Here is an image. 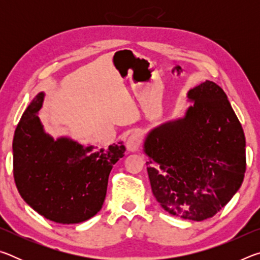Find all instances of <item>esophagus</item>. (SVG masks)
Wrapping results in <instances>:
<instances>
[{"mask_svg": "<svg viewBox=\"0 0 260 260\" xmlns=\"http://www.w3.org/2000/svg\"><path fill=\"white\" fill-rule=\"evenodd\" d=\"M141 147V138L139 134L133 133L126 141V148L131 152L138 151Z\"/></svg>", "mask_w": 260, "mask_h": 260, "instance_id": "esophagus-1", "label": "esophagus"}]
</instances>
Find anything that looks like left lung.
<instances>
[{
	"mask_svg": "<svg viewBox=\"0 0 260 260\" xmlns=\"http://www.w3.org/2000/svg\"><path fill=\"white\" fill-rule=\"evenodd\" d=\"M182 118L147 134L151 190L166 212L202 221L221 210L245 173V136L221 88L206 80L188 91Z\"/></svg>",
	"mask_w": 260,
	"mask_h": 260,
	"instance_id": "left-lung-1",
	"label": "left lung"
}]
</instances>
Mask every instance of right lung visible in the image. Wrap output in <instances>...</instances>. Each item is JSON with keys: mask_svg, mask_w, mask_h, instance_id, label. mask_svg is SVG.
<instances>
[{"mask_svg": "<svg viewBox=\"0 0 260 260\" xmlns=\"http://www.w3.org/2000/svg\"><path fill=\"white\" fill-rule=\"evenodd\" d=\"M45 93L25 110L15 131L14 177L21 199L57 223H79L102 209L109 174L124 157L122 142L108 149L47 134L39 118Z\"/></svg>", "mask_w": 260, "mask_h": 260, "instance_id": "right-lung-1", "label": "right lung"}]
</instances>
